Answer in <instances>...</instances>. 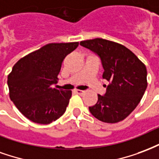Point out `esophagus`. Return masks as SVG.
<instances>
[{"label":"esophagus","mask_w":159,"mask_h":159,"mask_svg":"<svg viewBox=\"0 0 159 159\" xmlns=\"http://www.w3.org/2000/svg\"><path fill=\"white\" fill-rule=\"evenodd\" d=\"M75 91L76 92L77 94H80V95H81V94L84 93V91H81V90H78V89H76V90H75Z\"/></svg>","instance_id":"1"}]
</instances>
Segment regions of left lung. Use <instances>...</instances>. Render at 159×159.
Returning a JSON list of instances; mask_svg holds the SVG:
<instances>
[{
	"instance_id": "1",
	"label": "left lung",
	"mask_w": 159,
	"mask_h": 159,
	"mask_svg": "<svg viewBox=\"0 0 159 159\" xmlns=\"http://www.w3.org/2000/svg\"><path fill=\"white\" fill-rule=\"evenodd\" d=\"M80 45L100 57L104 68L102 78L110 84L104 96L89 107L96 119L105 123H118L137 107L148 86L147 68L132 52L119 43L97 38Z\"/></svg>"
}]
</instances>
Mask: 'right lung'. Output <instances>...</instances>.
Returning a JSON list of instances; mask_svg holds the SVG:
<instances>
[{
	"label": "right lung",
	"mask_w": 159,
	"mask_h": 159,
	"mask_svg": "<svg viewBox=\"0 0 159 159\" xmlns=\"http://www.w3.org/2000/svg\"><path fill=\"white\" fill-rule=\"evenodd\" d=\"M78 46L79 42L47 44L18 60L8 75L10 99L32 122L48 125L65 113L72 91L54 85L63 59Z\"/></svg>",
	"instance_id": "add662e5"
}]
</instances>
